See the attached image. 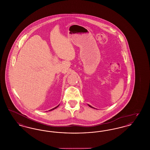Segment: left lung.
Instances as JSON below:
<instances>
[{
	"label": "left lung",
	"instance_id": "1",
	"mask_svg": "<svg viewBox=\"0 0 150 150\" xmlns=\"http://www.w3.org/2000/svg\"><path fill=\"white\" fill-rule=\"evenodd\" d=\"M88 106H89V107H91V108H94V107H92V106H91V105H88Z\"/></svg>",
	"mask_w": 150,
	"mask_h": 150
}]
</instances>
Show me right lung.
<instances>
[{
  "mask_svg": "<svg viewBox=\"0 0 150 150\" xmlns=\"http://www.w3.org/2000/svg\"><path fill=\"white\" fill-rule=\"evenodd\" d=\"M59 105H58L57 106H56V107H54V108H52V109H51V110H49V111H52V110H54V109H56V108H57V107H58L59 106Z\"/></svg>",
  "mask_w": 150,
  "mask_h": 150,
  "instance_id": "1",
  "label": "right lung"
}]
</instances>
